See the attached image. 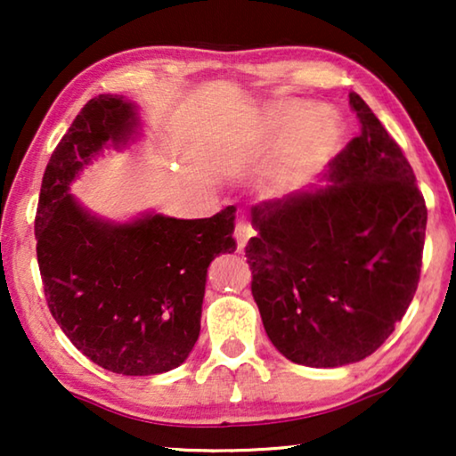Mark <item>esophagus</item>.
<instances>
[{"instance_id": "esophagus-1", "label": "esophagus", "mask_w": 456, "mask_h": 456, "mask_svg": "<svg viewBox=\"0 0 456 456\" xmlns=\"http://www.w3.org/2000/svg\"><path fill=\"white\" fill-rule=\"evenodd\" d=\"M251 236H253L251 224L245 222V220H240L239 224H236V226H234V240H236V248H239V251H245L247 242H248V239H251Z\"/></svg>"}]
</instances>
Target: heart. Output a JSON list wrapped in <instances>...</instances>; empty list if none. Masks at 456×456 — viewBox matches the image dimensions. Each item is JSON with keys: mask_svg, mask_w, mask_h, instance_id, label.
I'll return each mask as SVG.
<instances>
[{"mask_svg": "<svg viewBox=\"0 0 456 456\" xmlns=\"http://www.w3.org/2000/svg\"><path fill=\"white\" fill-rule=\"evenodd\" d=\"M342 139L338 118L303 103L270 105L245 133L247 153L259 155L274 145L261 170L267 192H286L309 183L336 153Z\"/></svg>", "mask_w": 456, "mask_h": 456, "instance_id": "heart-1", "label": "heart"}]
</instances>
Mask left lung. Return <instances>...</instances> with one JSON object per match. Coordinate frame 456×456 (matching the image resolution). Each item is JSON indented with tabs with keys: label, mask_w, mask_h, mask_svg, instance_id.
Here are the masks:
<instances>
[{
	"label": "left lung",
	"mask_w": 456,
	"mask_h": 456,
	"mask_svg": "<svg viewBox=\"0 0 456 456\" xmlns=\"http://www.w3.org/2000/svg\"><path fill=\"white\" fill-rule=\"evenodd\" d=\"M359 136L328 164L326 186L251 208L245 248L272 345L292 363L370 357L407 314L421 272L428 209L413 167L357 93Z\"/></svg>",
	"instance_id": "left-lung-1"
}]
</instances>
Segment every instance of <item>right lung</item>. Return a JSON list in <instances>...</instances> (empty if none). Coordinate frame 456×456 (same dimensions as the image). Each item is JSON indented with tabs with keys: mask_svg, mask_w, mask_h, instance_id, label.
I'll return each mask as SVG.
<instances>
[{
	"mask_svg": "<svg viewBox=\"0 0 456 456\" xmlns=\"http://www.w3.org/2000/svg\"><path fill=\"white\" fill-rule=\"evenodd\" d=\"M139 128L133 102L91 99L52 153L35 217L53 320L93 363L122 376H155L184 363L201 330L208 267L236 251L232 205L201 220L142 214L111 222L70 195L95 155L126 147Z\"/></svg>",
	"mask_w": 456,
	"mask_h": 456,
	"instance_id": "right-lung-1",
	"label": "right lung"
}]
</instances>
